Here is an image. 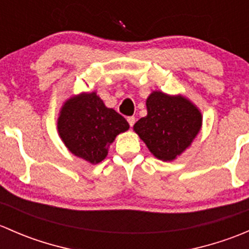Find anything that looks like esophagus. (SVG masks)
<instances>
[{
	"instance_id": "obj_1",
	"label": "esophagus",
	"mask_w": 249,
	"mask_h": 249,
	"mask_svg": "<svg viewBox=\"0 0 249 249\" xmlns=\"http://www.w3.org/2000/svg\"><path fill=\"white\" fill-rule=\"evenodd\" d=\"M135 122H136V119H135V117H129V118H127V123H129L130 126H131V127L134 126Z\"/></svg>"
}]
</instances>
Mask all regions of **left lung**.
Segmentation results:
<instances>
[{
  "instance_id": "obj_1",
  "label": "left lung",
  "mask_w": 249,
  "mask_h": 249,
  "mask_svg": "<svg viewBox=\"0 0 249 249\" xmlns=\"http://www.w3.org/2000/svg\"><path fill=\"white\" fill-rule=\"evenodd\" d=\"M147 115L134 131L149 152L162 161H173L192 145L202 126L200 109L183 95L154 90L145 100Z\"/></svg>"
}]
</instances>
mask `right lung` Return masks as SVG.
Returning <instances> with one entry per match:
<instances>
[{
	"instance_id": "right-lung-1",
	"label": "right lung",
	"mask_w": 249,
	"mask_h": 249,
	"mask_svg": "<svg viewBox=\"0 0 249 249\" xmlns=\"http://www.w3.org/2000/svg\"><path fill=\"white\" fill-rule=\"evenodd\" d=\"M129 127L125 118L106 107L95 91L70 96L57 118V132L64 144L92 165L107 157L115 137Z\"/></svg>"
}]
</instances>
